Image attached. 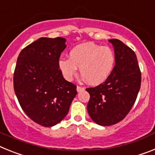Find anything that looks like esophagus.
Here are the masks:
<instances>
[{
	"mask_svg": "<svg viewBox=\"0 0 155 155\" xmlns=\"http://www.w3.org/2000/svg\"><path fill=\"white\" fill-rule=\"evenodd\" d=\"M76 90H77L78 92H81V91H84V87H79V86H77V87H76Z\"/></svg>",
	"mask_w": 155,
	"mask_h": 155,
	"instance_id": "obj_1",
	"label": "esophagus"
}]
</instances>
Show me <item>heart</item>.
Listing matches in <instances>:
<instances>
[{
    "mask_svg": "<svg viewBox=\"0 0 155 155\" xmlns=\"http://www.w3.org/2000/svg\"><path fill=\"white\" fill-rule=\"evenodd\" d=\"M115 64V54L111 48L84 43L70 51L69 58L59 59L58 68L64 79L72 81L77 75V68H79L87 83L96 86L109 78Z\"/></svg>",
    "mask_w": 155,
    "mask_h": 155,
    "instance_id": "b5f03b06",
    "label": "heart"
}]
</instances>
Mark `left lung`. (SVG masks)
Returning <instances> with one entry per match:
<instances>
[{"mask_svg": "<svg viewBox=\"0 0 155 155\" xmlns=\"http://www.w3.org/2000/svg\"><path fill=\"white\" fill-rule=\"evenodd\" d=\"M114 46L115 65L109 78L86 91L90 94L87 111L100 126L122 121L134 106L141 84V72L135 52L119 40H108Z\"/></svg>", "mask_w": 155, "mask_h": 155, "instance_id": "left-lung-1", "label": "left lung"}]
</instances>
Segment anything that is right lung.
I'll use <instances>...</instances> for the list:
<instances>
[{
  "instance_id": "obj_1",
  "label": "right lung",
  "mask_w": 155,
  "mask_h": 155,
  "mask_svg": "<svg viewBox=\"0 0 155 155\" xmlns=\"http://www.w3.org/2000/svg\"><path fill=\"white\" fill-rule=\"evenodd\" d=\"M62 37H41L21 50L15 68L14 90L21 109L33 122L51 127L68 114L76 86L58 68L65 49Z\"/></svg>"
}]
</instances>
